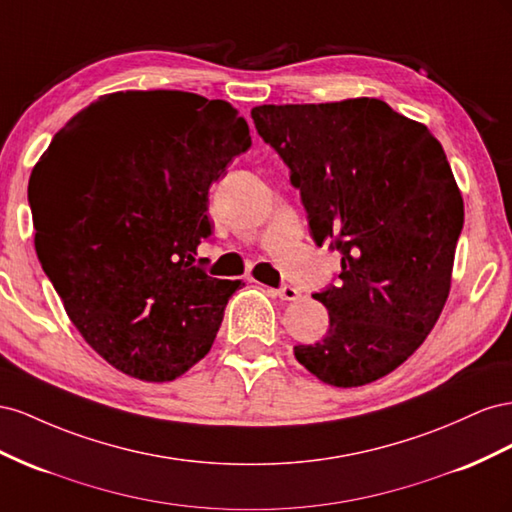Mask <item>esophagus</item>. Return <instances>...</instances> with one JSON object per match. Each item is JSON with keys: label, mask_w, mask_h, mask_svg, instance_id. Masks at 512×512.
<instances>
[{"label": "esophagus", "mask_w": 512, "mask_h": 512, "mask_svg": "<svg viewBox=\"0 0 512 512\" xmlns=\"http://www.w3.org/2000/svg\"><path fill=\"white\" fill-rule=\"evenodd\" d=\"M276 296H279L281 300H287V302H294L300 298V291L296 287L291 285H283L279 291H276Z\"/></svg>", "instance_id": "1"}]
</instances>
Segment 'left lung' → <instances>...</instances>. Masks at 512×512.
I'll list each match as a JSON object with an SVG mask.
<instances>
[{
  "label": "left lung",
  "mask_w": 512,
  "mask_h": 512,
  "mask_svg": "<svg viewBox=\"0 0 512 512\" xmlns=\"http://www.w3.org/2000/svg\"><path fill=\"white\" fill-rule=\"evenodd\" d=\"M251 118L289 167L315 244L341 253L337 285L315 294L326 337L296 345V360L330 386L371 384L416 352L448 298L463 199L442 145L377 98Z\"/></svg>",
  "instance_id": "left-lung-1"
}]
</instances>
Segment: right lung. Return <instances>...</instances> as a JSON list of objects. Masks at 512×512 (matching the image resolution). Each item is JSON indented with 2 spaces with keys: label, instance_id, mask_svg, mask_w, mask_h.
<instances>
[{
  "label": "right lung",
  "instance_id": "add662e5",
  "mask_svg": "<svg viewBox=\"0 0 512 512\" xmlns=\"http://www.w3.org/2000/svg\"><path fill=\"white\" fill-rule=\"evenodd\" d=\"M251 148L225 100L115 92L79 111L29 178L36 253L94 352L171 382L210 352L242 283L208 276V193Z\"/></svg>",
  "mask_w": 512,
  "mask_h": 512
}]
</instances>
